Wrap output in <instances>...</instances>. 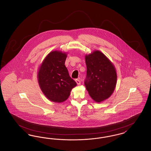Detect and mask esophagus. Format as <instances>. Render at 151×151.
Masks as SVG:
<instances>
[{
	"mask_svg": "<svg viewBox=\"0 0 151 151\" xmlns=\"http://www.w3.org/2000/svg\"><path fill=\"white\" fill-rule=\"evenodd\" d=\"M75 81H76V83H77L78 85H80V83H81V81H80V80H79V79H76V80H75Z\"/></svg>",
	"mask_w": 151,
	"mask_h": 151,
	"instance_id": "34e87169",
	"label": "esophagus"
}]
</instances>
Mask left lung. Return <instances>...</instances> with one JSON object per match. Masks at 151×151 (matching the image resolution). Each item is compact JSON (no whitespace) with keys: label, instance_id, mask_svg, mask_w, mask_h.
<instances>
[{"label":"left lung","instance_id":"left-lung-1","mask_svg":"<svg viewBox=\"0 0 151 151\" xmlns=\"http://www.w3.org/2000/svg\"><path fill=\"white\" fill-rule=\"evenodd\" d=\"M86 77L84 84L89 96L100 103L109 98L115 89L117 75L115 66L100 51L86 55Z\"/></svg>","mask_w":151,"mask_h":151}]
</instances>
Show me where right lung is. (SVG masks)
Instances as JSON below:
<instances>
[{"label":"right lung","mask_w":151,"mask_h":151,"mask_svg":"<svg viewBox=\"0 0 151 151\" xmlns=\"http://www.w3.org/2000/svg\"><path fill=\"white\" fill-rule=\"evenodd\" d=\"M67 57L65 52L51 51L38 69L37 79L40 87L46 98L54 102L65 101L72 88L77 86L65 65Z\"/></svg>","instance_id":"1"}]
</instances>
